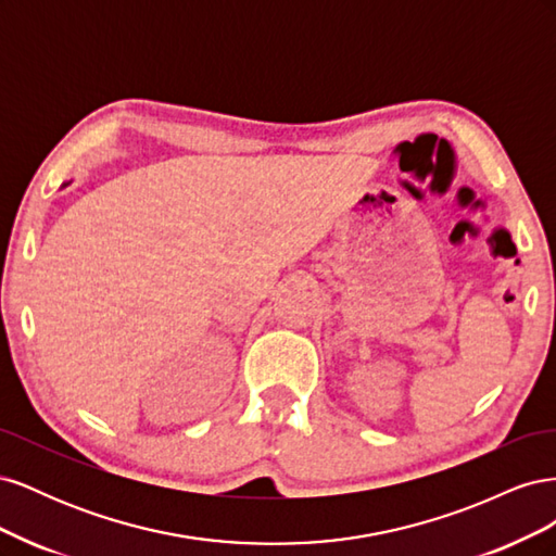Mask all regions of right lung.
Masks as SVG:
<instances>
[{"instance_id": "right-lung-1", "label": "right lung", "mask_w": 556, "mask_h": 556, "mask_svg": "<svg viewBox=\"0 0 556 556\" xmlns=\"http://www.w3.org/2000/svg\"><path fill=\"white\" fill-rule=\"evenodd\" d=\"M66 185H70V182H64V185H62V188H66Z\"/></svg>"}]
</instances>
